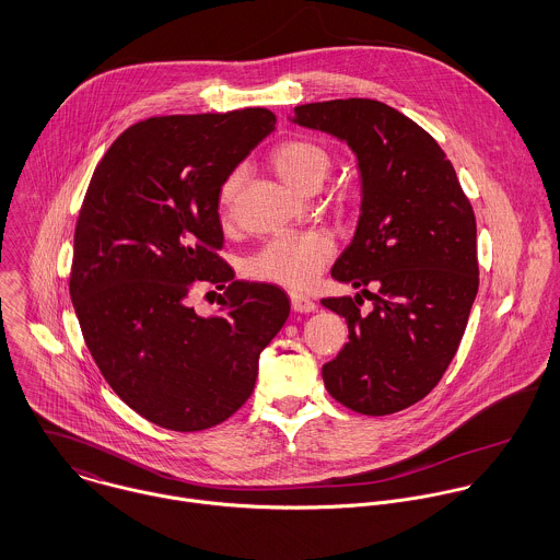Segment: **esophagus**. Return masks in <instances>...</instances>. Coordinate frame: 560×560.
I'll list each match as a JSON object with an SVG mask.
<instances>
[{
	"mask_svg": "<svg viewBox=\"0 0 560 560\" xmlns=\"http://www.w3.org/2000/svg\"><path fill=\"white\" fill-rule=\"evenodd\" d=\"M292 301V310L299 312V314H310V312H316V303L310 299V296H303V294H292L290 296Z\"/></svg>",
	"mask_w": 560,
	"mask_h": 560,
	"instance_id": "obj_1",
	"label": "esophagus"
}]
</instances>
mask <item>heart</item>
I'll use <instances>...</instances> for the list:
<instances>
[{"label": "heart", "mask_w": 560, "mask_h": 560, "mask_svg": "<svg viewBox=\"0 0 560 560\" xmlns=\"http://www.w3.org/2000/svg\"><path fill=\"white\" fill-rule=\"evenodd\" d=\"M275 173L294 190L314 192L331 168L329 151L310 138H290L270 153ZM244 179V171L235 168L224 177L219 190V208L231 219L233 206ZM334 255V242L320 231L283 233L268 240L248 257V275L290 290L307 288Z\"/></svg>", "instance_id": "obj_1"}]
</instances>
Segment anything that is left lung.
Listing matches in <instances>:
<instances>
[{"instance_id":"obj_1","label":"left lung","mask_w":560,"mask_h":560,"mask_svg":"<svg viewBox=\"0 0 560 560\" xmlns=\"http://www.w3.org/2000/svg\"><path fill=\"white\" fill-rule=\"evenodd\" d=\"M292 122L343 140L361 173V217L331 277L361 288L372 312L359 294L323 299L348 325L325 387L363 416L402 411L440 383L465 334L478 292L474 210L438 140L381 102L305 104Z\"/></svg>"}]
</instances>
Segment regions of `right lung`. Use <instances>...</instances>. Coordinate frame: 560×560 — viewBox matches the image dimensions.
I'll return each mask as SVG.
<instances>
[{
    "label": "right lung",
    "instance_id": "1",
    "mask_svg": "<svg viewBox=\"0 0 560 560\" xmlns=\"http://www.w3.org/2000/svg\"><path fill=\"white\" fill-rule=\"evenodd\" d=\"M275 122L266 108L140 120L86 190L69 279L82 336L114 394L162 429L231 418L290 316L281 288L237 281L219 257L221 184ZM197 284L224 290L219 315L194 312Z\"/></svg>",
    "mask_w": 560,
    "mask_h": 560
}]
</instances>
